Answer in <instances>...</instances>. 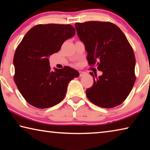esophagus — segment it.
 I'll return each instance as SVG.
<instances>
[{
	"label": "esophagus",
	"mask_w": 150,
	"mask_h": 150,
	"mask_svg": "<svg viewBox=\"0 0 150 150\" xmlns=\"http://www.w3.org/2000/svg\"><path fill=\"white\" fill-rule=\"evenodd\" d=\"M87 74V73L85 72V71H79V76L80 77H83V76Z\"/></svg>",
	"instance_id": "1"
}]
</instances>
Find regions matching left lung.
I'll return each instance as SVG.
<instances>
[{
  "mask_svg": "<svg viewBox=\"0 0 150 150\" xmlns=\"http://www.w3.org/2000/svg\"><path fill=\"white\" fill-rule=\"evenodd\" d=\"M85 45L90 66L96 65L103 75L93 73V85L86 90L91 102L102 108L120 105L136 81V59L131 45L122 30L110 22L89 21L75 24Z\"/></svg>",
  "mask_w": 150,
  "mask_h": 150,
  "instance_id": "obj_1",
  "label": "left lung"
}]
</instances>
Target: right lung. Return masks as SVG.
Wrapping results in <instances>:
<instances>
[{
    "label": "right lung",
    "mask_w": 150,
    "mask_h": 150,
    "mask_svg": "<svg viewBox=\"0 0 150 150\" xmlns=\"http://www.w3.org/2000/svg\"><path fill=\"white\" fill-rule=\"evenodd\" d=\"M75 34L70 24H38L18 45L13 59L14 81L30 105L38 108L57 105L64 98L69 81L79 76L68 66L55 71L50 66L49 57Z\"/></svg>",
    "instance_id": "right-lung-1"
}]
</instances>
